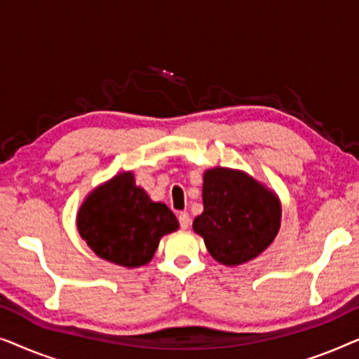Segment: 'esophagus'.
I'll return each mask as SVG.
<instances>
[{"instance_id":"obj_1","label":"esophagus","mask_w":359,"mask_h":359,"mask_svg":"<svg viewBox=\"0 0 359 359\" xmlns=\"http://www.w3.org/2000/svg\"><path fill=\"white\" fill-rule=\"evenodd\" d=\"M178 220H180L181 229H188L189 225H191V217H189V214H188V212H181V214H180V217H178Z\"/></svg>"}]
</instances>
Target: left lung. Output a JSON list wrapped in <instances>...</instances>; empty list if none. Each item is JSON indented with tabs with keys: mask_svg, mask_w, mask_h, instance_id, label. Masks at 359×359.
Returning a JSON list of instances; mask_svg holds the SVG:
<instances>
[{
	"mask_svg": "<svg viewBox=\"0 0 359 359\" xmlns=\"http://www.w3.org/2000/svg\"><path fill=\"white\" fill-rule=\"evenodd\" d=\"M204 210L193 229L215 262L237 266L257 258L281 227L274 191L240 170L215 166L204 173Z\"/></svg>",
	"mask_w": 359,
	"mask_h": 359,
	"instance_id": "left-lung-1",
	"label": "left lung"
}]
</instances>
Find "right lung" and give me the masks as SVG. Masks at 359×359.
Masks as SVG:
<instances>
[{
    "instance_id": "add662e5",
    "label": "right lung",
    "mask_w": 359,
    "mask_h": 359,
    "mask_svg": "<svg viewBox=\"0 0 359 359\" xmlns=\"http://www.w3.org/2000/svg\"><path fill=\"white\" fill-rule=\"evenodd\" d=\"M80 237L97 257L119 266L139 268L154 258L160 238L178 230L176 215L154 203L130 171L93 189L76 215Z\"/></svg>"
}]
</instances>
